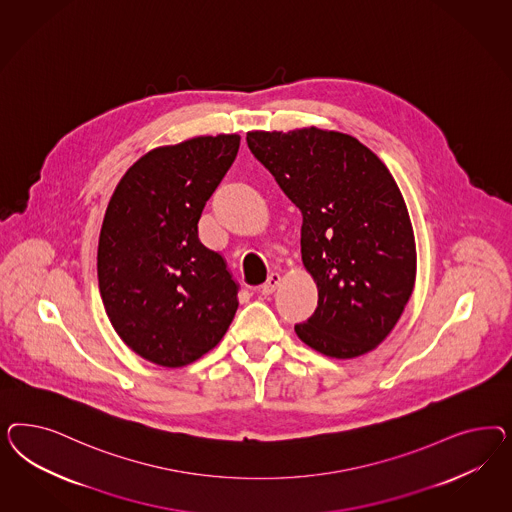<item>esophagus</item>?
<instances>
[{
	"instance_id": "obj_1",
	"label": "esophagus",
	"mask_w": 512,
	"mask_h": 512,
	"mask_svg": "<svg viewBox=\"0 0 512 512\" xmlns=\"http://www.w3.org/2000/svg\"><path fill=\"white\" fill-rule=\"evenodd\" d=\"M279 281H281V276H279V274H270V276H268V279H266L263 285H261V293H263L264 296L276 293Z\"/></svg>"
}]
</instances>
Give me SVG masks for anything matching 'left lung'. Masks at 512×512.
<instances>
[{
  "mask_svg": "<svg viewBox=\"0 0 512 512\" xmlns=\"http://www.w3.org/2000/svg\"><path fill=\"white\" fill-rule=\"evenodd\" d=\"M249 150L302 212V263L317 308L296 336L326 357L387 338L413 295L417 246L402 191L355 137L319 127L249 131Z\"/></svg>",
  "mask_w": 512,
  "mask_h": 512,
  "instance_id": "1",
  "label": "left lung"
}]
</instances>
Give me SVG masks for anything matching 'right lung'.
Returning a JSON list of instances; mask_svg holds the SVG:
<instances>
[{
  "mask_svg": "<svg viewBox=\"0 0 512 512\" xmlns=\"http://www.w3.org/2000/svg\"><path fill=\"white\" fill-rule=\"evenodd\" d=\"M238 146L236 133L159 146L110 197L97 248L103 306L125 345L157 366L199 360L238 310V285L197 227Z\"/></svg>",
  "mask_w": 512,
  "mask_h": 512,
  "instance_id": "1",
  "label": "right lung"
}]
</instances>
